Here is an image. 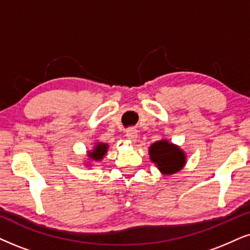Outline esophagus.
<instances>
[{"label":"esophagus","mask_w":250,"mask_h":250,"mask_svg":"<svg viewBox=\"0 0 250 250\" xmlns=\"http://www.w3.org/2000/svg\"><path fill=\"white\" fill-rule=\"evenodd\" d=\"M125 136L129 138L130 141H135L137 138V130L134 128H129L127 131H125Z\"/></svg>","instance_id":"obj_1"}]
</instances>
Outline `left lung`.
Returning <instances> with one entry per match:
<instances>
[{"instance_id": "8db88e82", "label": "left lung", "mask_w": 250, "mask_h": 250, "mask_svg": "<svg viewBox=\"0 0 250 250\" xmlns=\"http://www.w3.org/2000/svg\"><path fill=\"white\" fill-rule=\"evenodd\" d=\"M150 157L158 168L165 174H173L182 168L186 163L185 153L175 145L163 140L150 146Z\"/></svg>"}]
</instances>
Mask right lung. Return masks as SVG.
Here are the masks:
<instances>
[{
	"mask_svg": "<svg viewBox=\"0 0 250 250\" xmlns=\"http://www.w3.org/2000/svg\"><path fill=\"white\" fill-rule=\"evenodd\" d=\"M107 152V145L106 144H98L92 152L88 153L90 158H92L93 160H100L102 158L105 156V153Z\"/></svg>",
	"mask_w": 250,
	"mask_h": 250,
	"instance_id": "add662e5",
	"label": "right lung"
}]
</instances>
